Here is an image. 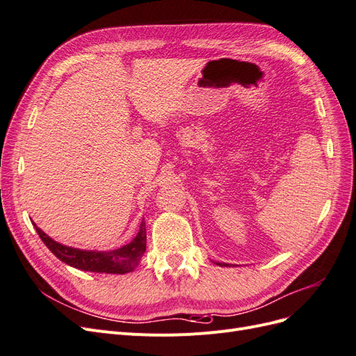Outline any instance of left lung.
Returning a JSON list of instances; mask_svg holds the SVG:
<instances>
[{"instance_id": "left-lung-1", "label": "left lung", "mask_w": 356, "mask_h": 356, "mask_svg": "<svg viewBox=\"0 0 356 356\" xmlns=\"http://www.w3.org/2000/svg\"><path fill=\"white\" fill-rule=\"evenodd\" d=\"M217 264H218V266H224V267L229 266V264H225V263H217Z\"/></svg>"}]
</instances>
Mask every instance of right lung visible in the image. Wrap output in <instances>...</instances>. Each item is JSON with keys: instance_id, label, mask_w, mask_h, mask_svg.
Returning a JSON list of instances; mask_svg holds the SVG:
<instances>
[{"instance_id": "obj_1", "label": "right lung", "mask_w": 356, "mask_h": 356, "mask_svg": "<svg viewBox=\"0 0 356 356\" xmlns=\"http://www.w3.org/2000/svg\"><path fill=\"white\" fill-rule=\"evenodd\" d=\"M35 230L41 241L44 242V245L59 258L60 261L86 272L118 275L132 272L139 264V260H141V257L144 255L147 246V232L144 220L141 221V227H139V232L134 238V241L113 251L77 250V248L65 246L62 243H58L56 241H53L50 236H47L41 229H38L37 225Z\"/></svg>"}]
</instances>
